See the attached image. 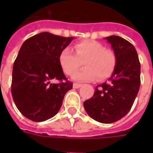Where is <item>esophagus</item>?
Here are the masks:
<instances>
[{"label": "esophagus", "instance_id": "esophagus-1", "mask_svg": "<svg viewBox=\"0 0 153 153\" xmlns=\"http://www.w3.org/2000/svg\"><path fill=\"white\" fill-rule=\"evenodd\" d=\"M81 86H82V85L79 84V83H74L73 84L74 88H80Z\"/></svg>", "mask_w": 153, "mask_h": 153}]
</instances>
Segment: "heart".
Wrapping results in <instances>:
<instances>
[{
  "label": "heart",
  "instance_id": "obj_1",
  "mask_svg": "<svg viewBox=\"0 0 153 153\" xmlns=\"http://www.w3.org/2000/svg\"><path fill=\"white\" fill-rule=\"evenodd\" d=\"M74 50L64 48L59 56V63L64 73L72 76L83 62L85 68L74 76L76 81H102L109 78L115 70L116 57L110 49H106L99 42L85 40L77 42Z\"/></svg>",
  "mask_w": 153,
  "mask_h": 153
}]
</instances>
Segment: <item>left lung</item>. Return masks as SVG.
<instances>
[{"label": "left lung", "mask_w": 153, "mask_h": 153, "mask_svg": "<svg viewBox=\"0 0 153 153\" xmlns=\"http://www.w3.org/2000/svg\"><path fill=\"white\" fill-rule=\"evenodd\" d=\"M105 39L116 57L115 70L108 82L96 87L93 96L83 102L90 117L103 124L122 119L131 109L140 87V62L134 47L119 36Z\"/></svg>", "instance_id": "obj_1"}]
</instances>
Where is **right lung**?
Listing matches in <instances>:
<instances>
[{"mask_svg": "<svg viewBox=\"0 0 153 153\" xmlns=\"http://www.w3.org/2000/svg\"><path fill=\"white\" fill-rule=\"evenodd\" d=\"M73 39L43 32L27 39L20 47L13 65L11 93L17 108L26 118L45 121L60 109L73 83L67 81L59 56ZM53 79L61 83L52 84Z\"/></svg>", "mask_w": 153, "mask_h": 153, "instance_id": "right-lung-1", "label": "right lung"}]
</instances>
